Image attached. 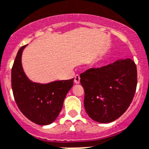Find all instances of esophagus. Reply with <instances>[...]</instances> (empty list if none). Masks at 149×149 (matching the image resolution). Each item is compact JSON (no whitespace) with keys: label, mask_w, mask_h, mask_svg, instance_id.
Instances as JSON below:
<instances>
[{"label":"esophagus","mask_w":149,"mask_h":149,"mask_svg":"<svg viewBox=\"0 0 149 149\" xmlns=\"http://www.w3.org/2000/svg\"><path fill=\"white\" fill-rule=\"evenodd\" d=\"M80 76L78 74H76L74 76V83L75 84H79L80 83Z\"/></svg>","instance_id":"34e87169"}]
</instances>
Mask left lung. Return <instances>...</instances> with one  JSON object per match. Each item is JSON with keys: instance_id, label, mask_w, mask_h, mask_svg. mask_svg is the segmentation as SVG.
<instances>
[{"instance_id": "1", "label": "left lung", "mask_w": 149, "mask_h": 149, "mask_svg": "<svg viewBox=\"0 0 149 149\" xmlns=\"http://www.w3.org/2000/svg\"><path fill=\"white\" fill-rule=\"evenodd\" d=\"M84 90V105L94 121L108 123L126 112L135 95L137 69L130 58L118 59L80 74Z\"/></svg>"}]
</instances>
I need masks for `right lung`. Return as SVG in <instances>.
<instances>
[{"label":"right lung","instance_id":"obj_1","mask_svg":"<svg viewBox=\"0 0 149 149\" xmlns=\"http://www.w3.org/2000/svg\"><path fill=\"white\" fill-rule=\"evenodd\" d=\"M26 45L19 49L11 71L13 97L19 110L30 121L40 126L49 125L59 115L74 78L47 84L32 81L22 66V54Z\"/></svg>","mask_w":149,"mask_h":149}]
</instances>
